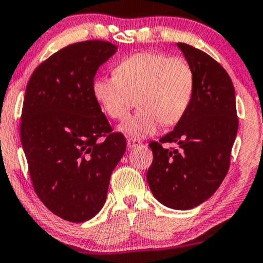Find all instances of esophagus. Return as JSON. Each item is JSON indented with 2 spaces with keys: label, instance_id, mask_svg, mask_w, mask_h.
Segmentation results:
<instances>
[{
  "label": "esophagus",
  "instance_id": "esophagus-1",
  "mask_svg": "<svg viewBox=\"0 0 263 263\" xmlns=\"http://www.w3.org/2000/svg\"><path fill=\"white\" fill-rule=\"evenodd\" d=\"M127 145H128L129 148H135V147L141 145V142H140V140H136L134 138H128L127 139Z\"/></svg>",
  "mask_w": 263,
  "mask_h": 263
}]
</instances>
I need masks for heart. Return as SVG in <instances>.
Listing matches in <instances>:
<instances>
[{
	"label": "heart",
	"instance_id": "1",
	"mask_svg": "<svg viewBox=\"0 0 263 263\" xmlns=\"http://www.w3.org/2000/svg\"><path fill=\"white\" fill-rule=\"evenodd\" d=\"M195 73L184 57L161 52H138L121 61L115 77L93 80L92 93L103 112L123 120L138 99L140 110L121 125L133 138L152 135L161 123L177 124L192 103Z\"/></svg>",
	"mask_w": 263,
	"mask_h": 263
}]
</instances>
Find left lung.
<instances>
[{
	"instance_id": "1",
	"label": "left lung",
	"mask_w": 263,
	"mask_h": 263,
	"mask_svg": "<svg viewBox=\"0 0 263 263\" xmlns=\"http://www.w3.org/2000/svg\"><path fill=\"white\" fill-rule=\"evenodd\" d=\"M195 73L192 103L175 129L148 143L153 161L147 182L156 199L174 210H190L213 195L224 181L238 130L235 88L220 63L178 43ZM177 149H164L163 143Z\"/></svg>"
}]
</instances>
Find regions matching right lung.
Returning a JSON list of instances; mask_svg holds the SVG:
<instances>
[{
    "label": "right lung",
    "mask_w": 263,
    "mask_h": 263,
    "mask_svg": "<svg viewBox=\"0 0 263 263\" xmlns=\"http://www.w3.org/2000/svg\"><path fill=\"white\" fill-rule=\"evenodd\" d=\"M116 49L105 41L68 45L35 68L25 92L20 136L33 189L53 214L71 222L102 210L127 148L92 93L97 70Z\"/></svg>",
    "instance_id": "obj_1"
}]
</instances>
